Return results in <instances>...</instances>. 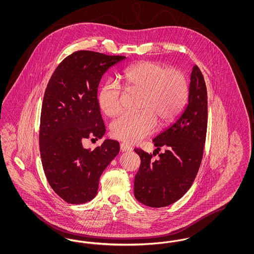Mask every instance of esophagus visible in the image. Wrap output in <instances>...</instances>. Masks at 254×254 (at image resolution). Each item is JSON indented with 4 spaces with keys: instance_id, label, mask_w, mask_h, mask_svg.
I'll return each mask as SVG.
<instances>
[{
    "instance_id": "34e87169",
    "label": "esophagus",
    "mask_w": 254,
    "mask_h": 254,
    "mask_svg": "<svg viewBox=\"0 0 254 254\" xmlns=\"http://www.w3.org/2000/svg\"><path fill=\"white\" fill-rule=\"evenodd\" d=\"M120 148H121L123 152H126V151H131L132 150V147L127 144H125V143H121L120 144Z\"/></svg>"
}]
</instances>
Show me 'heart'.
<instances>
[{
    "label": "heart",
    "mask_w": 254,
    "mask_h": 254,
    "mask_svg": "<svg viewBox=\"0 0 254 254\" xmlns=\"http://www.w3.org/2000/svg\"><path fill=\"white\" fill-rule=\"evenodd\" d=\"M123 80L129 89L140 91L137 109L133 114H123L111 124L113 137L128 144H136L154 132L158 120L162 125L173 121L184 109L189 96V84L185 73L169 69L154 61H142L127 66ZM122 85L109 79L98 92V105L109 117L122 110Z\"/></svg>",
    "instance_id": "obj_1"
}]
</instances>
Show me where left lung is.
Segmentation results:
<instances>
[{
  "mask_svg": "<svg viewBox=\"0 0 254 254\" xmlns=\"http://www.w3.org/2000/svg\"><path fill=\"white\" fill-rule=\"evenodd\" d=\"M206 127V86L200 68L194 65L186 108L172 126L153 139L155 152L164 151L154 160L151 153L134 149L141 159L134 180V195L140 203L167 206L190 189L204 154Z\"/></svg>",
  "mask_w": 254,
  "mask_h": 254,
  "instance_id": "obj_1",
  "label": "left lung"
}]
</instances>
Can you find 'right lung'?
Returning <instances> with one entry per match:
<instances>
[{"mask_svg": "<svg viewBox=\"0 0 254 254\" xmlns=\"http://www.w3.org/2000/svg\"><path fill=\"white\" fill-rule=\"evenodd\" d=\"M126 59L78 50L61 62L46 88L39 144L43 169L52 190L69 204H84L96 196L105 169L120 150L106 140L93 150L83 140L106 132L98 105V85L110 66Z\"/></svg>", "mask_w": 254, "mask_h": 254, "instance_id": "right-lung-1", "label": "right lung"}]
</instances>
